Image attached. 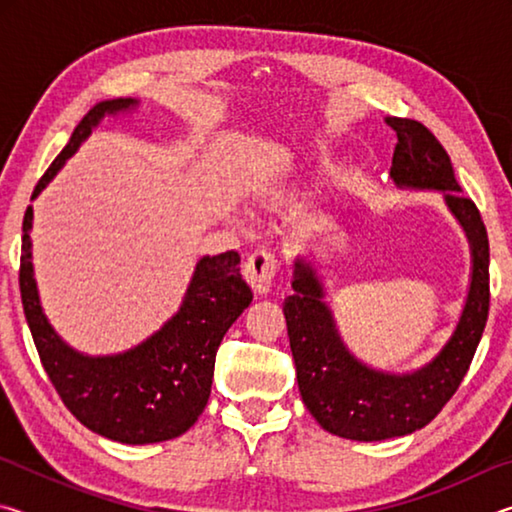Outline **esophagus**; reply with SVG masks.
Instances as JSON below:
<instances>
[{
	"label": "esophagus",
	"instance_id": "34e87169",
	"mask_svg": "<svg viewBox=\"0 0 512 512\" xmlns=\"http://www.w3.org/2000/svg\"><path fill=\"white\" fill-rule=\"evenodd\" d=\"M277 273H280V262L277 257L268 253V250L257 248L248 255L244 264V277L246 282L253 287L257 293H266L275 282Z\"/></svg>",
	"mask_w": 512,
	"mask_h": 512
}]
</instances>
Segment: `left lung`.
Returning <instances> with one entry per match:
<instances>
[{
    "mask_svg": "<svg viewBox=\"0 0 512 512\" xmlns=\"http://www.w3.org/2000/svg\"><path fill=\"white\" fill-rule=\"evenodd\" d=\"M397 133L391 176L400 187L440 189L472 244V284L456 332L429 366L384 375L352 357L336 334L314 268L298 259L293 296L284 300L289 343L302 402L320 427L350 440H386L422 429L452 400L470 370L490 309V244L479 207L461 194L452 160L427 126L386 119Z\"/></svg>",
    "mask_w": 512,
    "mask_h": 512,
    "instance_id": "8db88e82",
    "label": "left lung"
}]
</instances>
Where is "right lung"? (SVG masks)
<instances>
[{
	"mask_svg": "<svg viewBox=\"0 0 512 512\" xmlns=\"http://www.w3.org/2000/svg\"><path fill=\"white\" fill-rule=\"evenodd\" d=\"M131 106L133 99L97 103L38 180L33 198L103 115ZM31 219L33 210L27 207L20 255L22 307L42 368L69 413L99 436L126 445L160 443L185 433L210 400L214 359L225 332L253 300V291L239 273V255L228 250L203 257L183 307L158 334L117 357L92 359L67 348L42 314L31 268Z\"/></svg>",
	"mask_w": 512,
	"mask_h": 512,
	"instance_id": "add662e5",
	"label": "right lung"
}]
</instances>
